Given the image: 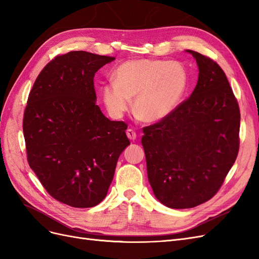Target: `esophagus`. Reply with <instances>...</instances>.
<instances>
[{"mask_svg":"<svg viewBox=\"0 0 259 259\" xmlns=\"http://www.w3.org/2000/svg\"><path fill=\"white\" fill-rule=\"evenodd\" d=\"M126 135H127V137L131 139V140H135L136 138H137V134H136V132L133 130V128H128L127 131H126Z\"/></svg>","mask_w":259,"mask_h":259,"instance_id":"34e87169","label":"esophagus"}]
</instances>
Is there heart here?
<instances>
[{"label": "heart", "mask_w": 259, "mask_h": 259, "mask_svg": "<svg viewBox=\"0 0 259 259\" xmlns=\"http://www.w3.org/2000/svg\"><path fill=\"white\" fill-rule=\"evenodd\" d=\"M112 77L113 83L101 90L108 111L121 117L134 98L135 113L149 123L161 121L173 112L188 84L187 72L179 62L154 59L125 61Z\"/></svg>", "instance_id": "heart-1"}]
</instances>
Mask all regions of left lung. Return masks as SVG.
Segmentation results:
<instances>
[{
    "instance_id": "obj_1",
    "label": "left lung",
    "mask_w": 259,
    "mask_h": 259,
    "mask_svg": "<svg viewBox=\"0 0 259 259\" xmlns=\"http://www.w3.org/2000/svg\"><path fill=\"white\" fill-rule=\"evenodd\" d=\"M191 96L165 119L143 128L152 190L162 204L190 208L221 189L240 147V109L224 70L198 52Z\"/></svg>"
}]
</instances>
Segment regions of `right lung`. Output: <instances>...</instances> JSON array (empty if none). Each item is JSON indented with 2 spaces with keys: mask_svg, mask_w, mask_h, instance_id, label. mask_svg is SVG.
Returning a JSON list of instances; mask_svg holds the SVG:
<instances>
[{
  "mask_svg": "<svg viewBox=\"0 0 259 259\" xmlns=\"http://www.w3.org/2000/svg\"><path fill=\"white\" fill-rule=\"evenodd\" d=\"M114 59L83 51L58 55L29 94L22 121L28 163L49 194L70 206L105 199L130 145L127 124L110 121L95 103L94 76Z\"/></svg>",
  "mask_w": 259,
  "mask_h": 259,
  "instance_id": "add662e5",
  "label": "right lung"
}]
</instances>
